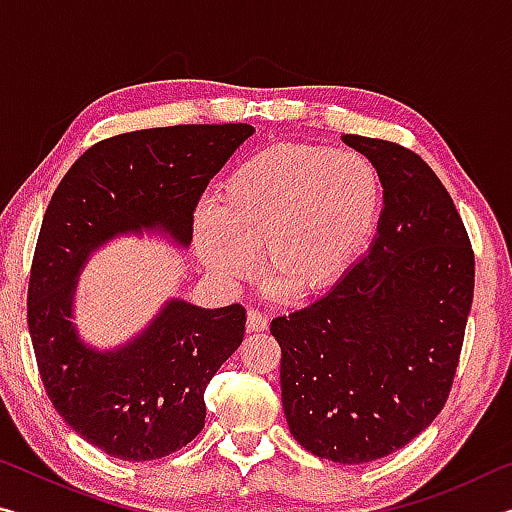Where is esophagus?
<instances>
[{
	"mask_svg": "<svg viewBox=\"0 0 512 512\" xmlns=\"http://www.w3.org/2000/svg\"><path fill=\"white\" fill-rule=\"evenodd\" d=\"M266 327H268V318L262 314V311L250 309L248 311V320H246L248 332H264Z\"/></svg>",
	"mask_w": 512,
	"mask_h": 512,
	"instance_id": "34e87169",
	"label": "esophagus"
}]
</instances>
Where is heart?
<instances>
[{
  "instance_id": "b5f03b06",
  "label": "heart",
  "mask_w": 512,
  "mask_h": 512,
  "mask_svg": "<svg viewBox=\"0 0 512 512\" xmlns=\"http://www.w3.org/2000/svg\"><path fill=\"white\" fill-rule=\"evenodd\" d=\"M384 187L357 151L275 144L241 160L196 214L194 239L216 280L235 284L253 271L284 300L334 287L375 237Z\"/></svg>"
}]
</instances>
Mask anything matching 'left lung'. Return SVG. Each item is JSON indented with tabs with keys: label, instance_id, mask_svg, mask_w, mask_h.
Listing matches in <instances>:
<instances>
[{
	"label": "left lung",
	"instance_id": "left-lung-1",
	"mask_svg": "<svg viewBox=\"0 0 512 512\" xmlns=\"http://www.w3.org/2000/svg\"><path fill=\"white\" fill-rule=\"evenodd\" d=\"M375 164L384 210L370 250L314 305L277 316L282 409L314 456L370 463L443 411L474 296V253L452 196L418 153L343 135Z\"/></svg>",
	"mask_w": 512,
	"mask_h": 512
}]
</instances>
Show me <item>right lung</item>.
Wrapping results in <instances>:
<instances>
[{
    "label": "right lung",
    "instance_id": "add662e5",
    "mask_svg": "<svg viewBox=\"0 0 512 512\" xmlns=\"http://www.w3.org/2000/svg\"><path fill=\"white\" fill-rule=\"evenodd\" d=\"M248 124H187L90 146L60 180L33 253L27 320L47 397L83 440L121 461H155L201 433L205 388L241 341L246 309L169 300L117 350L72 325L76 277L106 241L162 230L192 244L205 187L250 135Z\"/></svg>",
    "mask_w": 512,
    "mask_h": 512
}]
</instances>
